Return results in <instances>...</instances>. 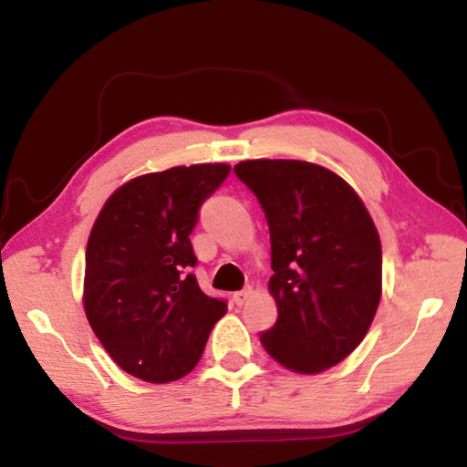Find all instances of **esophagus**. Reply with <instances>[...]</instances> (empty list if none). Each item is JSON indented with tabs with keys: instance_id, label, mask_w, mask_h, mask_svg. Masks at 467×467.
<instances>
[{
	"instance_id": "esophagus-1",
	"label": "esophagus",
	"mask_w": 467,
	"mask_h": 467,
	"mask_svg": "<svg viewBox=\"0 0 467 467\" xmlns=\"http://www.w3.org/2000/svg\"><path fill=\"white\" fill-rule=\"evenodd\" d=\"M253 296V288L251 286H246V288H243V290H238V292H234L233 295V302L236 306H243L244 302Z\"/></svg>"
}]
</instances>
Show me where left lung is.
Instances as JSON below:
<instances>
[{"label":"left lung","mask_w":467,"mask_h":467,"mask_svg":"<svg viewBox=\"0 0 467 467\" xmlns=\"http://www.w3.org/2000/svg\"><path fill=\"white\" fill-rule=\"evenodd\" d=\"M270 231L278 318L260 334L276 362L317 374L344 360L370 328L382 295V246L362 201L332 171L305 161H243Z\"/></svg>","instance_id":"left-lung-1"}]
</instances>
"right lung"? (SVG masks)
I'll return each mask as SVG.
<instances>
[{
  "instance_id": "1",
  "label": "right lung",
  "mask_w": 467,
  "mask_h": 467,
  "mask_svg": "<svg viewBox=\"0 0 467 467\" xmlns=\"http://www.w3.org/2000/svg\"><path fill=\"white\" fill-rule=\"evenodd\" d=\"M229 165L150 172L111 194L85 253V314L127 374L165 384L201 360L226 300L201 290L189 234Z\"/></svg>"
}]
</instances>
